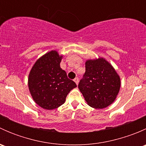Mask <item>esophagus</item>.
<instances>
[{
  "label": "esophagus",
  "instance_id": "obj_1",
  "mask_svg": "<svg viewBox=\"0 0 146 146\" xmlns=\"http://www.w3.org/2000/svg\"><path fill=\"white\" fill-rule=\"evenodd\" d=\"M74 82H76V85H78V82H79V79H78V78H76L74 79Z\"/></svg>",
  "mask_w": 146,
  "mask_h": 146
}]
</instances>
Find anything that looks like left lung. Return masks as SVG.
I'll use <instances>...</instances> for the list:
<instances>
[{"instance_id": "1", "label": "left lung", "mask_w": 146, "mask_h": 146, "mask_svg": "<svg viewBox=\"0 0 146 146\" xmlns=\"http://www.w3.org/2000/svg\"><path fill=\"white\" fill-rule=\"evenodd\" d=\"M119 75L104 58L88 60L78 88L91 107L103 109L114 102L120 90Z\"/></svg>"}]
</instances>
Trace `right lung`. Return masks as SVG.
Segmentation results:
<instances>
[{
  "label": "right lung",
  "mask_w": 146,
  "mask_h": 146,
  "mask_svg": "<svg viewBox=\"0 0 146 146\" xmlns=\"http://www.w3.org/2000/svg\"><path fill=\"white\" fill-rule=\"evenodd\" d=\"M62 57L56 51H49L35 62L29 72V92L35 102L45 110L62 105L68 94L77 87L60 67Z\"/></svg>",
  "instance_id": "obj_1"
}]
</instances>
